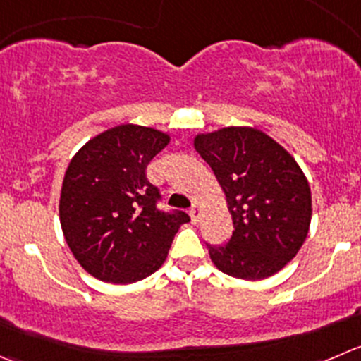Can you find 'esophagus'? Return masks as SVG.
Wrapping results in <instances>:
<instances>
[{
  "instance_id": "esophagus-1",
  "label": "esophagus",
  "mask_w": 361,
  "mask_h": 361,
  "mask_svg": "<svg viewBox=\"0 0 361 361\" xmlns=\"http://www.w3.org/2000/svg\"><path fill=\"white\" fill-rule=\"evenodd\" d=\"M188 213H190L192 220H194V222H197V220H199V216H201V208H199L197 204H194V206H192V208H190V212H188Z\"/></svg>"
}]
</instances>
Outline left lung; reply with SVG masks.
<instances>
[{
    "instance_id": "1",
    "label": "left lung",
    "mask_w": 361,
    "mask_h": 361,
    "mask_svg": "<svg viewBox=\"0 0 361 361\" xmlns=\"http://www.w3.org/2000/svg\"><path fill=\"white\" fill-rule=\"evenodd\" d=\"M226 194L233 216L227 243H206L224 274L259 281L277 274L305 241L312 215L309 181L281 145L248 127H229L194 142Z\"/></svg>"
}]
</instances>
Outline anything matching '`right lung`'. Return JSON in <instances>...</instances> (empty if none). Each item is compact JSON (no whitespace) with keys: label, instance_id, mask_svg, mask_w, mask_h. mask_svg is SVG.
Returning a JSON list of instances; mask_svg holds the SVG:
<instances>
[{"label":"right lung","instance_id":"obj_1","mask_svg":"<svg viewBox=\"0 0 361 361\" xmlns=\"http://www.w3.org/2000/svg\"><path fill=\"white\" fill-rule=\"evenodd\" d=\"M167 142L153 128L120 125L86 142L70 162L59 220L70 250L93 277L114 284L149 277L190 220L181 209H160V188L146 176Z\"/></svg>","mask_w":361,"mask_h":361}]
</instances>
